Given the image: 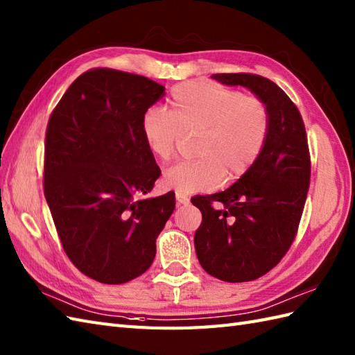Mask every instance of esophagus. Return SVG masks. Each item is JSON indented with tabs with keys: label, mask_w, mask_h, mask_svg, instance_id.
Masks as SVG:
<instances>
[{
	"label": "esophagus",
	"mask_w": 355,
	"mask_h": 355,
	"mask_svg": "<svg viewBox=\"0 0 355 355\" xmlns=\"http://www.w3.org/2000/svg\"><path fill=\"white\" fill-rule=\"evenodd\" d=\"M175 198H177V202H178V204H181V205H187L189 202H191V200H189V198H187L186 195H180V193H177V195H175Z\"/></svg>",
	"instance_id": "obj_1"
}]
</instances>
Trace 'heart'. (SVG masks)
<instances>
[{"mask_svg": "<svg viewBox=\"0 0 355 355\" xmlns=\"http://www.w3.org/2000/svg\"><path fill=\"white\" fill-rule=\"evenodd\" d=\"M171 110L151 107L140 121L142 139L155 159L168 162L180 133H196L193 155L164 171L162 184L180 195L205 192L220 180L232 183L248 174L265 150L270 114L257 96L210 81L178 85L169 98Z\"/></svg>", "mask_w": 355, "mask_h": 355, "instance_id": "obj_1", "label": "heart"}]
</instances>
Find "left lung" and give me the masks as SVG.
Returning <instances> with one entry per match:
<instances>
[{
	"label": "left lung",
	"mask_w": 355,
	"mask_h": 355,
	"mask_svg": "<svg viewBox=\"0 0 355 355\" xmlns=\"http://www.w3.org/2000/svg\"><path fill=\"white\" fill-rule=\"evenodd\" d=\"M265 101L270 133L260 159L227 191L195 196L202 213L195 251L222 282H252L284 257L295 239L310 184V155L300 110L274 81L254 73H213Z\"/></svg>",
	"instance_id": "obj_1"
}]
</instances>
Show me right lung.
I'll list each match as a JSON object with an SVG mask.
<instances>
[{"mask_svg": "<svg viewBox=\"0 0 355 355\" xmlns=\"http://www.w3.org/2000/svg\"><path fill=\"white\" fill-rule=\"evenodd\" d=\"M164 87L116 69L73 81L48 121L44 192L63 250L78 270L104 284L142 275L175 193L144 198L160 168L140 133L144 113Z\"/></svg>", "mask_w": 355, "mask_h": 355, "instance_id": "1", "label": "right lung"}]
</instances>
